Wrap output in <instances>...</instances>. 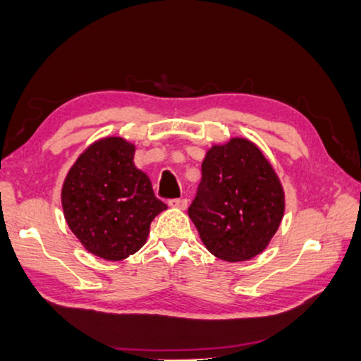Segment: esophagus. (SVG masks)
Listing matches in <instances>:
<instances>
[{
    "label": "esophagus",
    "mask_w": 361,
    "mask_h": 361,
    "mask_svg": "<svg viewBox=\"0 0 361 361\" xmlns=\"http://www.w3.org/2000/svg\"><path fill=\"white\" fill-rule=\"evenodd\" d=\"M169 205L172 208H180V209H186L188 207V199H170Z\"/></svg>",
    "instance_id": "esophagus-1"
}]
</instances>
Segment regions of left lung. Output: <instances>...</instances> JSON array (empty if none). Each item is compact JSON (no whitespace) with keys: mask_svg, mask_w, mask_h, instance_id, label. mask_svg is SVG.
Masks as SVG:
<instances>
[{"mask_svg":"<svg viewBox=\"0 0 361 361\" xmlns=\"http://www.w3.org/2000/svg\"><path fill=\"white\" fill-rule=\"evenodd\" d=\"M188 213L209 252L243 262L264 251L276 233L284 191L260 149L246 139H232L208 149Z\"/></svg>","mask_w":361,"mask_h":361,"instance_id":"8db88e82","label":"left lung"}]
</instances>
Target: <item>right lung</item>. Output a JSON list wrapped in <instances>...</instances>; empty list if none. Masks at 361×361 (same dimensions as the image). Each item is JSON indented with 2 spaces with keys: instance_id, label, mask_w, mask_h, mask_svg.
<instances>
[{
  "instance_id": "obj_1",
  "label": "right lung",
  "mask_w": 361,
  "mask_h": 361,
  "mask_svg": "<svg viewBox=\"0 0 361 361\" xmlns=\"http://www.w3.org/2000/svg\"><path fill=\"white\" fill-rule=\"evenodd\" d=\"M135 147L121 137L97 140L64 180L61 203L72 233L91 254L123 260L145 245L149 224L166 203L134 166Z\"/></svg>"
}]
</instances>
